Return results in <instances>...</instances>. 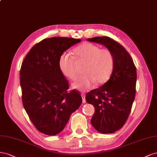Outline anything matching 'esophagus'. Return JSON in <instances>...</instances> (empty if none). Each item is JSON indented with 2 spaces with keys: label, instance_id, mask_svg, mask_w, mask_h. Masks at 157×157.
<instances>
[{
  "label": "esophagus",
  "instance_id": "esophagus-1",
  "mask_svg": "<svg viewBox=\"0 0 157 157\" xmlns=\"http://www.w3.org/2000/svg\"><path fill=\"white\" fill-rule=\"evenodd\" d=\"M82 97L83 102L84 103V102H86V95H85V93H82Z\"/></svg>",
  "mask_w": 157,
  "mask_h": 157
}]
</instances>
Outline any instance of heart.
<instances>
[{
  "label": "heart",
  "instance_id": "b5f03b06",
  "mask_svg": "<svg viewBox=\"0 0 157 157\" xmlns=\"http://www.w3.org/2000/svg\"><path fill=\"white\" fill-rule=\"evenodd\" d=\"M78 61L86 62L82 75L72 83L74 88L87 91L95 83L102 84L109 78L114 66L113 54L108 48H101L95 44L86 43L74 50ZM59 67L62 72L70 79L77 76L75 62L72 56L64 52L59 58Z\"/></svg>",
  "mask_w": 157,
  "mask_h": 157
}]
</instances>
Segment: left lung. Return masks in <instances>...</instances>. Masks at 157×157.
I'll return each mask as SVG.
<instances>
[{
	"mask_svg": "<svg viewBox=\"0 0 157 157\" xmlns=\"http://www.w3.org/2000/svg\"><path fill=\"white\" fill-rule=\"evenodd\" d=\"M88 41L103 44L113 52L114 66L109 81L88 92L86 100L95 107L92 126L102 133L118 130L126 123L136 96V67L122 45L109 37H95Z\"/></svg>",
	"mask_w": 157,
	"mask_h": 157,
	"instance_id": "8db88e82",
	"label": "left lung"
}]
</instances>
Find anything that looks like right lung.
Returning <instances> with one entry per match:
<instances>
[{
    "label": "right lung",
    "mask_w": 157,
    "mask_h": 157,
    "mask_svg": "<svg viewBox=\"0 0 157 157\" xmlns=\"http://www.w3.org/2000/svg\"><path fill=\"white\" fill-rule=\"evenodd\" d=\"M79 39H44L31 48L22 62L20 80L22 102L37 130L47 136L61 132L71 114L82 102L75 89L68 91V82L59 67L60 55Z\"/></svg>",
    "instance_id": "obj_1"
}]
</instances>
